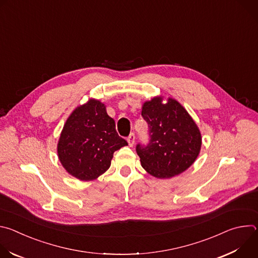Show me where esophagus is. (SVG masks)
Listing matches in <instances>:
<instances>
[{"mask_svg":"<svg viewBox=\"0 0 258 258\" xmlns=\"http://www.w3.org/2000/svg\"><path fill=\"white\" fill-rule=\"evenodd\" d=\"M135 139H136V136H135V134H133V133L127 137V143H128L130 147H133V146H134V144H135Z\"/></svg>","mask_w":258,"mask_h":258,"instance_id":"esophagus-1","label":"esophagus"}]
</instances>
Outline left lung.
Instances as JSON below:
<instances>
[{
	"label": "left lung",
	"mask_w": 258,
	"mask_h": 258,
	"mask_svg": "<svg viewBox=\"0 0 258 258\" xmlns=\"http://www.w3.org/2000/svg\"><path fill=\"white\" fill-rule=\"evenodd\" d=\"M149 126V143L136 147L143 168L158 178H169L188 169L200 153V131L176 100L154 97L142 107Z\"/></svg>",
	"instance_id": "1"
}]
</instances>
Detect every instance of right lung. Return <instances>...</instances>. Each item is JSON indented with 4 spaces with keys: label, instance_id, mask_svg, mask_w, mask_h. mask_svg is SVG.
<instances>
[{
    "label": "right lung",
    "instance_id": "right-lung-1",
    "mask_svg": "<svg viewBox=\"0 0 258 258\" xmlns=\"http://www.w3.org/2000/svg\"><path fill=\"white\" fill-rule=\"evenodd\" d=\"M127 142L115 130V121L99 100L90 99L67 118L57 146L66 171L81 180H93L111 165L113 153Z\"/></svg>",
    "mask_w": 258,
    "mask_h": 258
}]
</instances>
